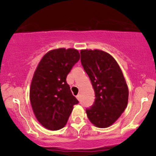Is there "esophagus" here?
<instances>
[{
  "label": "esophagus",
  "mask_w": 156,
  "mask_h": 156,
  "mask_svg": "<svg viewBox=\"0 0 156 156\" xmlns=\"http://www.w3.org/2000/svg\"><path fill=\"white\" fill-rule=\"evenodd\" d=\"M76 98H77V99H78V100H79V101H80V100H81V95H80V94L77 95Z\"/></svg>",
  "instance_id": "obj_1"
}]
</instances>
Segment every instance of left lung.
<instances>
[{"label":"left lung","mask_w":156,"mask_h":156,"mask_svg":"<svg viewBox=\"0 0 156 156\" xmlns=\"http://www.w3.org/2000/svg\"><path fill=\"white\" fill-rule=\"evenodd\" d=\"M81 62L95 92L94 103L86 109L94 126L107 128L120 117L127 106L129 90L119 65L109 54L82 50Z\"/></svg>","instance_id":"obj_1"}]
</instances>
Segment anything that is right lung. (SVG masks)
I'll list each match as a JSON object with an SVG mask.
<instances>
[{
	"mask_svg": "<svg viewBox=\"0 0 156 156\" xmlns=\"http://www.w3.org/2000/svg\"><path fill=\"white\" fill-rule=\"evenodd\" d=\"M79 59L75 49H55L42 57L36 69L30 85V103L37 120L46 129L64 127L73 106L79 102L66 82L67 75Z\"/></svg>",
	"mask_w": 156,
	"mask_h": 156,
	"instance_id": "obj_1",
	"label": "right lung"
}]
</instances>
